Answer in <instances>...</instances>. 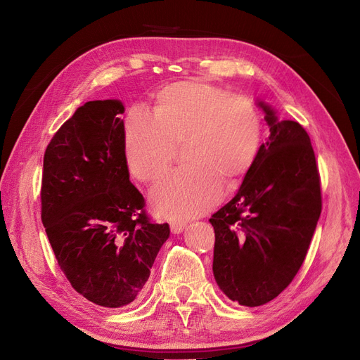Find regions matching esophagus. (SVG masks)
I'll return each mask as SVG.
<instances>
[{"label":"esophagus","instance_id":"1","mask_svg":"<svg viewBox=\"0 0 360 360\" xmlns=\"http://www.w3.org/2000/svg\"><path fill=\"white\" fill-rule=\"evenodd\" d=\"M169 227L172 233H181L186 227V223L180 220H174V221H169Z\"/></svg>","mask_w":360,"mask_h":360}]
</instances>
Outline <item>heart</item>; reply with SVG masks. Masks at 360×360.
I'll list each match as a JSON object with an SVG mask.
<instances>
[{"instance_id": "heart-1", "label": "heart", "mask_w": 360, "mask_h": 360, "mask_svg": "<svg viewBox=\"0 0 360 360\" xmlns=\"http://www.w3.org/2000/svg\"><path fill=\"white\" fill-rule=\"evenodd\" d=\"M262 140L263 120L252 100L189 79L158 93L153 112H128L124 149L131 174L152 183L168 169L176 145L184 143L188 165L155 186L152 204L168 217H193L220 199L223 180L232 181L252 167Z\"/></svg>"}]
</instances>
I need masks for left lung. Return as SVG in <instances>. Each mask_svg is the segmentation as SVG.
Wrapping results in <instances>:
<instances>
[{
	"mask_svg": "<svg viewBox=\"0 0 360 360\" xmlns=\"http://www.w3.org/2000/svg\"><path fill=\"white\" fill-rule=\"evenodd\" d=\"M260 106L270 136L239 192L210 219L214 278L230 300L248 307L269 303L292 282L322 211L321 176L307 131Z\"/></svg>",
	"mask_w": 360,
	"mask_h": 360,
	"instance_id": "8db88e82",
	"label": "left lung"
}]
</instances>
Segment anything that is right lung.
Segmentation results:
<instances>
[{"instance_id": "1", "label": "right lung", "mask_w": 360, "mask_h": 360, "mask_svg": "<svg viewBox=\"0 0 360 360\" xmlns=\"http://www.w3.org/2000/svg\"><path fill=\"white\" fill-rule=\"evenodd\" d=\"M124 106L94 100L50 140L41 183V220L72 288L102 307L133 304L169 236L150 220L130 181Z\"/></svg>"}]
</instances>
